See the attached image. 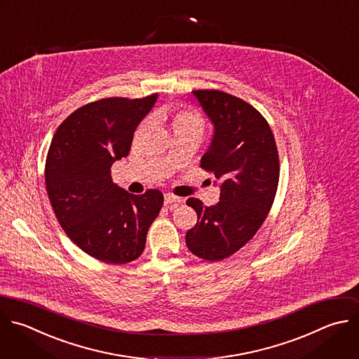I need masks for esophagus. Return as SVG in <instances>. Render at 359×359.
<instances>
[{"label":"esophagus","mask_w":359,"mask_h":359,"mask_svg":"<svg viewBox=\"0 0 359 359\" xmlns=\"http://www.w3.org/2000/svg\"><path fill=\"white\" fill-rule=\"evenodd\" d=\"M182 198L179 196H175L172 193H166L165 194V204L166 205H170V204H176V203H180Z\"/></svg>","instance_id":"34e87169"}]
</instances>
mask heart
Masks as SVG:
<instances>
[{
  "instance_id": "1",
  "label": "heart",
  "mask_w": 359,
  "mask_h": 359,
  "mask_svg": "<svg viewBox=\"0 0 359 359\" xmlns=\"http://www.w3.org/2000/svg\"><path fill=\"white\" fill-rule=\"evenodd\" d=\"M158 114L161 119H169L175 134H180V133L203 134L205 128L204 116L197 109H193V108H177L173 112H169L168 109H161Z\"/></svg>"
}]
</instances>
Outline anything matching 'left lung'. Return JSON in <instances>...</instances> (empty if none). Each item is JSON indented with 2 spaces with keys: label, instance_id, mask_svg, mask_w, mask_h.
<instances>
[{
  "label": "left lung",
  "instance_id": "8db88e82",
  "mask_svg": "<svg viewBox=\"0 0 359 359\" xmlns=\"http://www.w3.org/2000/svg\"><path fill=\"white\" fill-rule=\"evenodd\" d=\"M193 93L215 131L200 168L221 180V193L210 207L194 197L186 201L197 212L186 245L215 262L240 251L266 219L279 184V154L265 116L250 102L221 90Z\"/></svg>",
  "mask_w": 359,
  "mask_h": 359
}]
</instances>
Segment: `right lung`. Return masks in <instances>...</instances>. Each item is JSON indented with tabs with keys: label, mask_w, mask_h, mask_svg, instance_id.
<instances>
[{
	"label": "right lung",
	"mask_w": 359,
	"mask_h": 359,
	"mask_svg": "<svg viewBox=\"0 0 359 359\" xmlns=\"http://www.w3.org/2000/svg\"><path fill=\"white\" fill-rule=\"evenodd\" d=\"M156 97L88 102L59 126L48 151L45 184L59 224L81 251L105 264L140 258L163 205L162 191L135 196L111 177L112 163L130 154L134 133Z\"/></svg>",
	"instance_id": "obj_1"
}]
</instances>
